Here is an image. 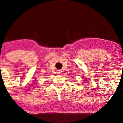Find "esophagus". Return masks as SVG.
Returning <instances> with one entry per match:
<instances>
[{
	"label": "esophagus",
	"instance_id": "1",
	"mask_svg": "<svg viewBox=\"0 0 123 123\" xmlns=\"http://www.w3.org/2000/svg\"><path fill=\"white\" fill-rule=\"evenodd\" d=\"M62 73V71L61 70H58V71H57V74H59V75L61 74Z\"/></svg>",
	"mask_w": 123,
	"mask_h": 123
}]
</instances>
